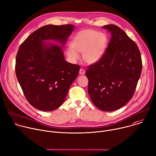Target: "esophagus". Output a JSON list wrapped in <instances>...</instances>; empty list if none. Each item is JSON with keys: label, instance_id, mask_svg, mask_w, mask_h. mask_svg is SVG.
Here are the masks:
<instances>
[{"label": "esophagus", "instance_id": "1", "mask_svg": "<svg viewBox=\"0 0 156 156\" xmlns=\"http://www.w3.org/2000/svg\"><path fill=\"white\" fill-rule=\"evenodd\" d=\"M84 73H85V70L84 69H80V72H79V74L81 75H83Z\"/></svg>", "mask_w": 156, "mask_h": 156}]
</instances>
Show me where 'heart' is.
Returning <instances> with one entry per match:
<instances>
[{
  "mask_svg": "<svg viewBox=\"0 0 156 156\" xmlns=\"http://www.w3.org/2000/svg\"><path fill=\"white\" fill-rule=\"evenodd\" d=\"M107 44V36L92 29L80 31L73 38L71 46L66 48L69 60L74 62L78 59V53H82V58L88 64L98 62L102 57Z\"/></svg>",
  "mask_w": 156,
  "mask_h": 156,
  "instance_id": "b5f03b06",
  "label": "heart"
}]
</instances>
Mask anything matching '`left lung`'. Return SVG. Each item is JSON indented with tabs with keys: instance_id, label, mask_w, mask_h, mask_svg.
Here are the masks:
<instances>
[{
	"instance_id": "obj_1",
	"label": "left lung",
	"mask_w": 156,
	"mask_h": 156,
	"mask_svg": "<svg viewBox=\"0 0 156 156\" xmlns=\"http://www.w3.org/2000/svg\"><path fill=\"white\" fill-rule=\"evenodd\" d=\"M108 46L101 58L88 66L87 91L100 110L111 112L123 107L133 96L142 70L137 44L119 27L108 25Z\"/></svg>"
}]
</instances>
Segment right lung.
Returning a JSON list of instances; mask_svg holds the SVG:
<instances>
[{"instance_id":"add662e5","label":"right lung","mask_w":156,"mask_h":156,"mask_svg":"<svg viewBox=\"0 0 156 156\" xmlns=\"http://www.w3.org/2000/svg\"><path fill=\"white\" fill-rule=\"evenodd\" d=\"M73 25H46L30 34L22 43L16 57L15 73L28 102L42 111H52L64 102L80 66L65 60L62 48L72 34Z\"/></svg>"}]
</instances>
